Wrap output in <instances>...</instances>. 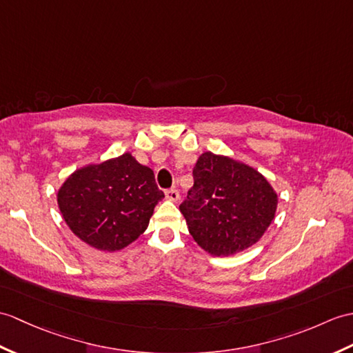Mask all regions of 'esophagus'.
<instances>
[{
    "mask_svg": "<svg viewBox=\"0 0 353 353\" xmlns=\"http://www.w3.org/2000/svg\"><path fill=\"white\" fill-rule=\"evenodd\" d=\"M165 196L170 200V201H177L179 200V191L174 190V188H171V190L165 191Z\"/></svg>",
    "mask_w": 353,
    "mask_h": 353,
    "instance_id": "esophagus-1",
    "label": "esophagus"
}]
</instances>
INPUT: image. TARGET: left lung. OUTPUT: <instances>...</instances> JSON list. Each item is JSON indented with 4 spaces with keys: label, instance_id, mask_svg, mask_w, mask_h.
I'll return each instance as SVG.
<instances>
[{
    "label": "left lung",
    "instance_id": "obj_1",
    "mask_svg": "<svg viewBox=\"0 0 353 353\" xmlns=\"http://www.w3.org/2000/svg\"><path fill=\"white\" fill-rule=\"evenodd\" d=\"M194 186L180 204L190 233L210 256H233L257 243L272 223L278 195L247 163L212 152L194 167Z\"/></svg>",
    "mask_w": 353,
    "mask_h": 353
}]
</instances>
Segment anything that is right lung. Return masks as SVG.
<instances>
[{
    "label": "right lung",
    "mask_w": 353,
    "mask_h": 353,
    "mask_svg": "<svg viewBox=\"0 0 353 353\" xmlns=\"http://www.w3.org/2000/svg\"><path fill=\"white\" fill-rule=\"evenodd\" d=\"M162 199L153 170L130 153L73 171L57 192L59 209L73 234L108 252L137 241Z\"/></svg>",
    "instance_id": "right-lung-1"
}]
</instances>
